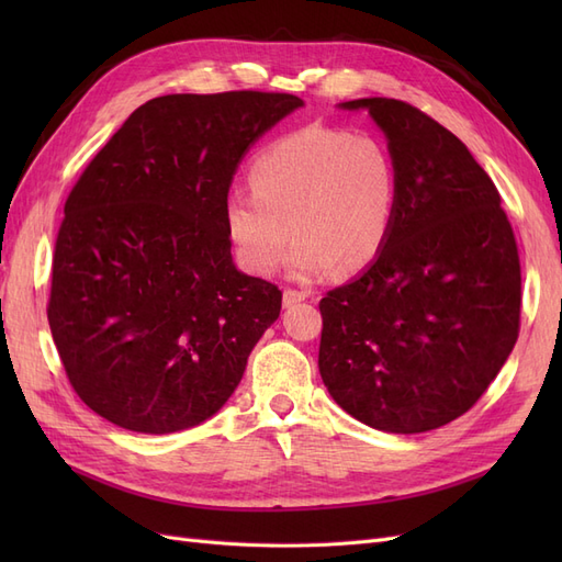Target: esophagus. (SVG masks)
I'll list each match as a JSON object with an SVG mask.
<instances>
[{"mask_svg": "<svg viewBox=\"0 0 562 562\" xmlns=\"http://www.w3.org/2000/svg\"><path fill=\"white\" fill-rule=\"evenodd\" d=\"M304 297H307V293H304V291H295V288H285V291H283V307H293V304L302 302Z\"/></svg>", "mask_w": 562, "mask_h": 562, "instance_id": "obj_1", "label": "esophagus"}]
</instances>
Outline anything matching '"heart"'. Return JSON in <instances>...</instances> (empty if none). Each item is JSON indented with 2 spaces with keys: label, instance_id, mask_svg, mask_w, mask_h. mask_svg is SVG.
Segmentation results:
<instances>
[{
  "label": "heart",
  "instance_id": "b5f03b06",
  "mask_svg": "<svg viewBox=\"0 0 562 562\" xmlns=\"http://www.w3.org/2000/svg\"><path fill=\"white\" fill-rule=\"evenodd\" d=\"M250 190L225 201L227 234L252 274L277 271L288 241L291 274L330 267L353 274L382 252L398 203V168L372 133L304 126L269 143L250 164Z\"/></svg>",
  "mask_w": 562,
  "mask_h": 562
}]
</instances>
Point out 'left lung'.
Segmentation results:
<instances>
[{"mask_svg":"<svg viewBox=\"0 0 562 562\" xmlns=\"http://www.w3.org/2000/svg\"><path fill=\"white\" fill-rule=\"evenodd\" d=\"M342 108L384 131L398 203L375 262L318 302L321 380L372 429L431 431L475 405L516 345V236L495 182L436 119L394 98Z\"/></svg>","mask_w":562,"mask_h":562,"instance_id":"8db88e82","label":"left lung"}]
</instances>
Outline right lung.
I'll return each mask as SVG.
<instances>
[{"label":"right lung","instance_id":"1","mask_svg":"<svg viewBox=\"0 0 562 562\" xmlns=\"http://www.w3.org/2000/svg\"><path fill=\"white\" fill-rule=\"evenodd\" d=\"M291 93L151 98L83 168L56 236L48 326L77 396L116 427L173 434L213 417L279 318L225 225L246 149Z\"/></svg>","mask_w":562,"mask_h":562}]
</instances>
